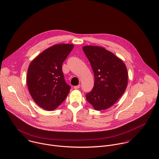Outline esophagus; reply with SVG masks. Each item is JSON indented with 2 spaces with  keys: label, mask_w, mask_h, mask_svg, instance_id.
<instances>
[{
  "label": "esophagus",
  "mask_w": 159,
  "mask_h": 159,
  "mask_svg": "<svg viewBox=\"0 0 159 159\" xmlns=\"http://www.w3.org/2000/svg\"><path fill=\"white\" fill-rule=\"evenodd\" d=\"M80 87V85H76V86H74V88L75 89H79Z\"/></svg>",
  "instance_id": "obj_1"
}]
</instances>
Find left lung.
<instances>
[{
    "instance_id": "8db88e82",
    "label": "left lung",
    "mask_w": 159,
    "mask_h": 159,
    "mask_svg": "<svg viewBox=\"0 0 159 159\" xmlns=\"http://www.w3.org/2000/svg\"><path fill=\"white\" fill-rule=\"evenodd\" d=\"M82 49L95 76L94 87L86 95V99L95 110H107L125 92L128 80L126 66L121 59L103 47L85 46Z\"/></svg>"
}]
</instances>
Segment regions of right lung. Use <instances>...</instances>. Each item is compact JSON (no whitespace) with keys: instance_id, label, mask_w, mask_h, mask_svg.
<instances>
[{"instance_id":"obj_1","label":"right lung","mask_w":159,"mask_h":159,"mask_svg":"<svg viewBox=\"0 0 159 159\" xmlns=\"http://www.w3.org/2000/svg\"><path fill=\"white\" fill-rule=\"evenodd\" d=\"M73 48L72 44H55L39 54L28 67L26 82L29 92L34 102L44 110L57 108L70 92L62 65Z\"/></svg>"}]
</instances>
